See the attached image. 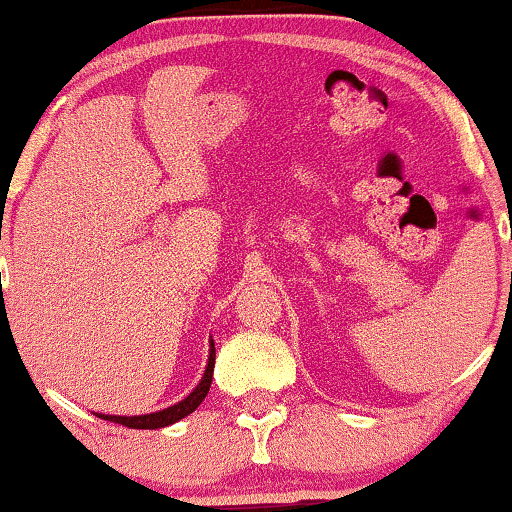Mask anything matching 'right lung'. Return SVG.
Masks as SVG:
<instances>
[{"instance_id":"add662e5","label":"right lung","mask_w":512,"mask_h":512,"mask_svg":"<svg viewBox=\"0 0 512 512\" xmlns=\"http://www.w3.org/2000/svg\"><path fill=\"white\" fill-rule=\"evenodd\" d=\"M214 359H216V347L212 342V352H209V361H207V370L202 375V380L198 387H195L191 394H188L184 401L172 405V408L160 410V412H151V415H139V417H109V415H100L107 422H116L128 426V429H160V426H170L179 419H184L186 415L198 408V405L205 401L209 387H212V375H214Z\"/></svg>"}]
</instances>
